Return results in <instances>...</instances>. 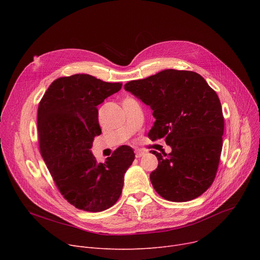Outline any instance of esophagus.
<instances>
[{"label": "esophagus", "instance_id": "esophagus-1", "mask_svg": "<svg viewBox=\"0 0 260 260\" xmlns=\"http://www.w3.org/2000/svg\"><path fill=\"white\" fill-rule=\"evenodd\" d=\"M143 155H144V152L141 151V149H136V151H135V156H136V158H140V157H142Z\"/></svg>", "mask_w": 260, "mask_h": 260}]
</instances>
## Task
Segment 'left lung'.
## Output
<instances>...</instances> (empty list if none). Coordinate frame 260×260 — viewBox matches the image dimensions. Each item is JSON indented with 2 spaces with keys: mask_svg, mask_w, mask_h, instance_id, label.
<instances>
[{
  "mask_svg": "<svg viewBox=\"0 0 260 260\" xmlns=\"http://www.w3.org/2000/svg\"><path fill=\"white\" fill-rule=\"evenodd\" d=\"M152 108L156 121L148 138H163L172 152L152 151L156 192L167 200H193L212 185L219 166L224 118L219 98L199 74L166 70L124 85Z\"/></svg>",
  "mask_w": 260,
  "mask_h": 260,
  "instance_id": "1",
  "label": "left lung"
}]
</instances>
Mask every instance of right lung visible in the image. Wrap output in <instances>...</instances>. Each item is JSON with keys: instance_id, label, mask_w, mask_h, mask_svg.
<instances>
[{"instance_id": "add662e5", "label": "right lung", "mask_w": 260, "mask_h": 260, "mask_svg": "<svg viewBox=\"0 0 260 260\" xmlns=\"http://www.w3.org/2000/svg\"><path fill=\"white\" fill-rule=\"evenodd\" d=\"M121 87L77 74L54 80L39 103L40 153L59 192L77 209L95 213L113 207L135 159L127 145L118 147L104 163L90 152L101 134L97 106Z\"/></svg>"}]
</instances>
